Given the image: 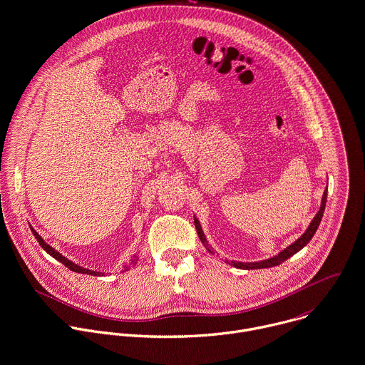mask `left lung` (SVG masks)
Masks as SVG:
<instances>
[{
    "mask_svg": "<svg viewBox=\"0 0 365 365\" xmlns=\"http://www.w3.org/2000/svg\"><path fill=\"white\" fill-rule=\"evenodd\" d=\"M326 203H327V187L323 193V197H322V205H320V209L317 212V215L314 216V219L312 220V223L309 225L307 230L294 242L292 243L290 246H287L284 250H282L279 255L270 257V259H266V260H260V262H236V260H226L227 264L236 267V269H243V270H252V269H269V267H274V266H279L282 264L283 262H286L287 259H290L293 255H296L297 252H300L304 246H307V243L312 240V237L316 235L319 226H320V222L323 219V213H324V209H326ZM195 226H196V230H197V235L203 243V246L206 247V250L209 253L213 255V249L212 246L209 245L203 230H202V226L197 220V217L195 216Z\"/></svg>",
    "mask_w": 365,
    "mask_h": 365,
    "instance_id": "left-lung-1",
    "label": "left lung"
}]
</instances>
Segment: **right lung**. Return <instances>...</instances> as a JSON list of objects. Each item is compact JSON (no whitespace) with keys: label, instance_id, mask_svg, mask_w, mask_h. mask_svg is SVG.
Returning <instances> with one entry per match:
<instances>
[{"label":"right lung","instance_id":"add662e5","mask_svg":"<svg viewBox=\"0 0 365 365\" xmlns=\"http://www.w3.org/2000/svg\"><path fill=\"white\" fill-rule=\"evenodd\" d=\"M31 227V232H32V235L35 236V239L38 240V243H39V246L49 255V256H52L55 260H58V262H61L63 266H66L69 270H72V272H75V273H81V274H89V276H105V273H102V272H93V270H89V269H85V267H82V266H78V264H75L73 262H71V260H68L66 257H63L59 252H56L53 247H51L48 243H45L43 242V239L32 229V226H29ZM136 259L138 257H133V259H130V263L129 264H135L136 263ZM129 267L126 266V270H128Z\"/></svg>","mask_w":365,"mask_h":365}]
</instances>
